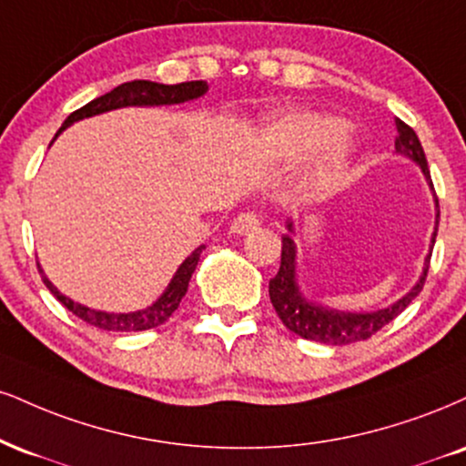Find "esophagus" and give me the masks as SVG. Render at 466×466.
<instances>
[{"label": "esophagus", "mask_w": 466, "mask_h": 466, "mask_svg": "<svg viewBox=\"0 0 466 466\" xmlns=\"http://www.w3.org/2000/svg\"><path fill=\"white\" fill-rule=\"evenodd\" d=\"M260 226V217L256 212H240V215L234 217L232 221V232L237 234H248L251 229H256Z\"/></svg>", "instance_id": "esophagus-1"}]
</instances>
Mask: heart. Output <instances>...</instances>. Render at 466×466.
I'll list each match as a JSON object with an SVG mask.
<instances>
[{
	"instance_id": "1",
	"label": "heart",
	"mask_w": 466,
	"mask_h": 466,
	"mask_svg": "<svg viewBox=\"0 0 466 466\" xmlns=\"http://www.w3.org/2000/svg\"><path fill=\"white\" fill-rule=\"evenodd\" d=\"M340 123L332 116L315 112H295L284 116L267 134V141L279 156L308 154L319 147V156L310 169V184L317 188H329L343 173L347 162V145L339 138Z\"/></svg>"
}]
</instances>
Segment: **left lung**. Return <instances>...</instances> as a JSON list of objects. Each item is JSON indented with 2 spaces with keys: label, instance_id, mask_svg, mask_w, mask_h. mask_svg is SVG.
Here are the masks:
<instances>
[{
  "label": "left lung",
  "instance_id": "left-lung-1",
  "mask_svg": "<svg viewBox=\"0 0 466 466\" xmlns=\"http://www.w3.org/2000/svg\"><path fill=\"white\" fill-rule=\"evenodd\" d=\"M397 137H395V149L400 154L410 156L414 162L421 165V169L428 177L430 187L434 188L430 177L428 160H425V151L421 147V141L414 134V130L408 123L401 119H395ZM436 195V193H434ZM439 198H436V229H439ZM290 228V223H289ZM436 243V232L431 237V245ZM430 268V258L428 265H425L423 278L419 279V284L414 287L410 293H408L403 299L397 301L390 308H384V310L378 312H334L325 310V308L317 304H308V301L301 299V295L297 293L295 287V243L289 234L282 237V258H279V271L276 278L268 279V297H271V304L276 308L278 317L282 319V323L287 325L290 332L306 340H319V343L328 345H350L356 343V340H367L371 339L375 332L389 325L397 315H401L406 310L408 304L421 293L425 278H428Z\"/></svg>",
  "mask_w": 466,
  "mask_h": 466
}]
</instances>
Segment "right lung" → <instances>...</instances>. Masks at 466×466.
Returning a JSON list of instances; mask_svg holds the SVG:
<instances>
[{
	"label": "right lung",
	"instance_id": "add662e5",
	"mask_svg": "<svg viewBox=\"0 0 466 466\" xmlns=\"http://www.w3.org/2000/svg\"><path fill=\"white\" fill-rule=\"evenodd\" d=\"M208 91V84L204 80H195V82H182V84H156V82H147V80H134V82H126L121 86L112 88L110 93L102 95V97L93 99L82 108H77L76 112H71L66 116V121L63 123L58 134L65 130L66 126H71L73 121H80L84 116H93L99 115V112L106 110H115V108H123V106H160V104H179V102H188V99L199 97ZM56 134V137H58ZM54 137V138H56ZM204 248H198L190 254L187 260L182 262V267L177 268V273L173 276L169 289L165 290V295L156 301L154 306L145 308L141 312H127V315H112V312H99V310H91V308L76 304L71 301L69 297H65L63 293H58L52 282L43 276L45 287L52 290V295L56 299L63 304L66 310H71L73 315L82 321H86L88 325H95L99 329H108V332H141V329H151L158 328L169 319L173 312L177 310L179 301L182 297L187 295L188 289V279L193 276L195 267L199 262V254ZM41 271V268H38ZM43 273V271H41Z\"/></svg>",
	"mask_w": 466,
	"mask_h": 466
}]
</instances>
